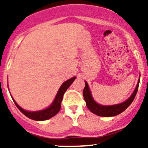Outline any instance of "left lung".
<instances>
[{"instance_id": "8db88e82", "label": "left lung", "mask_w": 148, "mask_h": 148, "mask_svg": "<svg viewBox=\"0 0 148 148\" xmlns=\"http://www.w3.org/2000/svg\"><path fill=\"white\" fill-rule=\"evenodd\" d=\"M139 83H140V81L138 82L136 88H135L132 95H131V97L127 100H126L123 103H121V104H115V105L103 106L97 104L94 100L92 95H91L90 90L89 89V86H88L87 83L85 82V87L83 90L84 99L86 102V104L88 109L92 113L98 116H101V117H112V116L117 115V114H120L122 112L125 111L130 105L131 103L133 102L134 99L136 96L137 92H138Z\"/></svg>"}]
</instances>
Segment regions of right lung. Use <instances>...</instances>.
<instances>
[{
	"instance_id": "obj_1",
	"label": "right lung",
	"mask_w": 148,
	"mask_h": 148,
	"mask_svg": "<svg viewBox=\"0 0 148 148\" xmlns=\"http://www.w3.org/2000/svg\"><path fill=\"white\" fill-rule=\"evenodd\" d=\"M76 77H72L70 79L67 80L65 82L62 84L61 87L59 88V90L58 92L57 95H56V98H55L54 101L51 104V105L49 107V108L45 109L44 110H41V111L38 112H28L26 110H23L21 107H19L17 104V103L15 102L14 99H13V102L16 107H18L19 110L23 113L24 115L28 117L30 119H32L36 121H43L49 120V119L51 118L52 117L56 115L58 112H59L61 109V102H62V99H63L64 94L66 91V89L69 87L70 85L73 83V82L75 80Z\"/></svg>"
}]
</instances>
